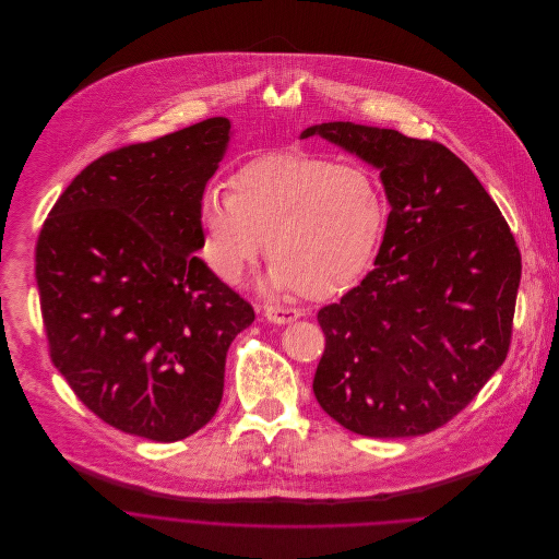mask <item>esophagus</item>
Here are the masks:
<instances>
[{"instance_id": "34e87169", "label": "esophagus", "mask_w": 559, "mask_h": 559, "mask_svg": "<svg viewBox=\"0 0 559 559\" xmlns=\"http://www.w3.org/2000/svg\"><path fill=\"white\" fill-rule=\"evenodd\" d=\"M264 317L271 321V323H290L295 319L301 317V312L297 308H282V306H264Z\"/></svg>"}]
</instances>
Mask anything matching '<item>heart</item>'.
<instances>
[{
  "label": "heart",
  "mask_w": 559,
  "mask_h": 559,
  "mask_svg": "<svg viewBox=\"0 0 559 559\" xmlns=\"http://www.w3.org/2000/svg\"><path fill=\"white\" fill-rule=\"evenodd\" d=\"M388 222L370 174L301 152L266 154L242 165L229 193L209 187L198 202L206 266L238 284L264 251V286L325 299L372 266Z\"/></svg>",
  "instance_id": "obj_1"
}]
</instances>
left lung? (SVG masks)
I'll list each match as a JSON object with an SVG mask.
<instances>
[{
	"label": "left lung",
	"mask_w": 559,
	"mask_h": 559,
	"mask_svg": "<svg viewBox=\"0 0 559 559\" xmlns=\"http://www.w3.org/2000/svg\"><path fill=\"white\" fill-rule=\"evenodd\" d=\"M379 169L390 215L374 269L319 310L325 350L312 392L372 438L433 431L509 350L520 251L498 204L448 147L334 121L306 128Z\"/></svg>",
	"instance_id": "1"
}]
</instances>
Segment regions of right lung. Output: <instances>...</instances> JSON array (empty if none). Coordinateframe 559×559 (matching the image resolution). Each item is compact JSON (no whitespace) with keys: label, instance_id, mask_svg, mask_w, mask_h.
<instances>
[{"label":"right lung","instance_id":"add662e5","mask_svg":"<svg viewBox=\"0 0 559 559\" xmlns=\"http://www.w3.org/2000/svg\"><path fill=\"white\" fill-rule=\"evenodd\" d=\"M231 121L206 119L87 165L55 202L35 275L50 357L107 425L156 442L219 407L236 334L255 312L195 255L198 202Z\"/></svg>","mask_w":559,"mask_h":559}]
</instances>
